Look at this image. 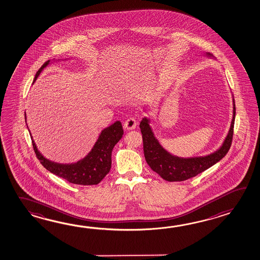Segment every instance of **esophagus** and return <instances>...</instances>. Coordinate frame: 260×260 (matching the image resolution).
<instances>
[{
	"mask_svg": "<svg viewBox=\"0 0 260 260\" xmlns=\"http://www.w3.org/2000/svg\"><path fill=\"white\" fill-rule=\"evenodd\" d=\"M137 124H138V122L134 117H129L128 119L123 123V127L127 131H131V129H134L135 127H137Z\"/></svg>",
	"mask_w": 260,
	"mask_h": 260,
	"instance_id": "esophagus-1",
	"label": "esophagus"
}]
</instances>
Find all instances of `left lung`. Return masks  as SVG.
I'll use <instances>...</instances> for the list:
<instances>
[{
  "label": "left lung",
  "instance_id": "obj_1",
  "mask_svg": "<svg viewBox=\"0 0 260 260\" xmlns=\"http://www.w3.org/2000/svg\"><path fill=\"white\" fill-rule=\"evenodd\" d=\"M206 56L212 57L210 53ZM233 119L228 134L222 144L215 152L202 156L181 157L170 153L161 145L150 125V118L144 117L140 123L143 134V153L149 167L161 178L168 181H182L198 175L220 161L227 154L233 141V126L235 119V104L233 99ZM146 107H144L145 112Z\"/></svg>",
  "mask_w": 260,
  "mask_h": 260
}]
</instances>
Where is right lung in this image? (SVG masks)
<instances>
[{"label": "right lung", "instance_id": "1", "mask_svg": "<svg viewBox=\"0 0 260 260\" xmlns=\"http://www.w3.org/2000/svg\"><path fill=\"white\" fill-rule=\"evenodd\" d=\"M50 64L51 62L48 60L43 64V67L38 70L34 81L37 80L43 69ZM25 118L27 120V116H25ZM123 133L121 122L116 121L102 131L93 147L85 157L75 163L61 164L46 158L38 150L37 145L29 132L33 149L43 167L54 175L80 185H95L108 174L111 169L112 151L122 138Z\"/></svg>", "mask_w": 260, "mask_h": 260}]
</instances>
